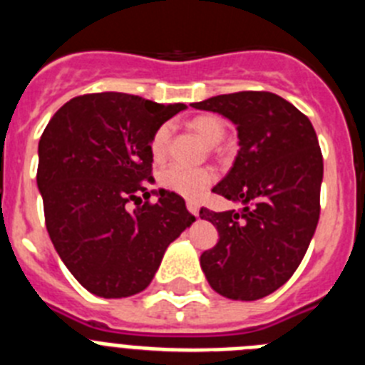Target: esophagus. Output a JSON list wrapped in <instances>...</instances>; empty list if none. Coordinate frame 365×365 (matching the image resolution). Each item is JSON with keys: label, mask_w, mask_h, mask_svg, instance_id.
I'll list each match as a JSON object with an SVG mask.
<instances>
[{"label": "esophagus", "mask_w": 365, "mask_h": 365, "mask_svg": "<svg viewBox=\"0 0 365 365\" xmlns=\"http://www.w3.org/2000/svg\"><path fill=\"white\" fill-rule=\"evenodd\" d=\"M186 208L192 215H199V205L195 201H186Z\"/></svg>", "instance_id": "esophagus-1"}]
</instances>
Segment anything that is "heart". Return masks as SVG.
<instances>
[{"label":"heart","instance_id":"b5f03b06","mask_svg":"<svg viewBox=\"0 0 365 365\" xmlns=\"http://www.w3.org/2000/svg\"><path fill=\"white\" fill-rule=\"evenodd\" d=\"M190 125L210 146L221 143V138L225 137V131H227L221 118L212 117V115L195 117L190 122ZM168 140H170V125L164 124L151 137L150 150L155 160H160L164 157ZM214 179L215 173L212 168H188L180 166V164H170V166H166L159 173V180L163 188L170 190L173 193H179V195L188 199L201 197L202 193L208 190V186L214 182Z\"/></svg>","mask_w":365,"mask_h":365}]
</instances>
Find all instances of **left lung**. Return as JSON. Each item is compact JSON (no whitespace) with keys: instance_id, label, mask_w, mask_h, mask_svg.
<instances>
[{"instance_id":"left-lung-1","label":"left lung","mask_w":365,"mask_h":365,"mask_svg":"<svg viewBox=\"0 0 365 365\" xmlns=\"http://www.w3.org/2000/svg\"><path fill=\"white\" fill-rule=\"evenodd\" d=\"M192 108L228 118L240 138L234 166L212 192L243 208H201V219L219 232L201 269L225 298H265L298 269L320 219L324 159L316 131L291 102L269 91L212 96Z\"/></svg>"}]
</instances>
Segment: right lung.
Segmentation results:
<instances>
[{
	"mask_svg": "<svg viewBox=\"0 0 365 365\" xmlns=\"http://www.w3.org/2000/svg\"><path fill=\"white\" fill-rule=\"evenodd\" d=\"M182 109L93 93L63 104L41 135L36 180L45 227L69 272L100 298L144 291L168 245L195 221L180 195L144 186L153 182L151 137ZM140 192L160 199L143 202Z\"/></svg>",
	"mask_w": 365,
	"mask_h": 365,
	"instance_id": "add662e5",
	"label": "right lung"
}]
</instances>
